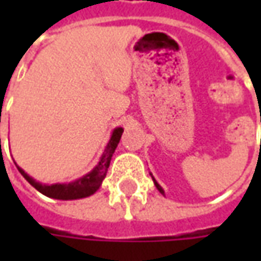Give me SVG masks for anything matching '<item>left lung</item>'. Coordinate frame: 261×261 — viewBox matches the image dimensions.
Segmentation results:
<instances>
[{
    "mask_svg": "<svg viewBox=\"0 0 261 261\" xmlns=\"http://www.w3.org/2000/svg\"><path fill=\"white\" fill-rule=\"evenodd\" d=\"M152 179H153V177H152ZM153 183H155V186H156V189H158L159 192H161V193H164V190H162V187L159 186V185H158V183H156V181L153 180Z\"/></svg>",
    "mask_w": 261,
    "mask_h": 261,
    "instance_id": "left-lung-1",
    "label": "left lung"
}]
</instances>
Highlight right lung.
Returning a JSON list of instances; mask_svg holds the SVG:
<instances>
[{
	"instance_id": "obj_1",
	"label": "right lung",
	"mask_w": 261,
	"mask_h": 261,
	"mask_svg": "<svg viewBox=\"0 0 261 261\" xmlns=\"http://www.w3.org/2000/svg\"><path fill=\"white\" fill-rule=\"evenodd\" d=\"M121 134H123V128L121 127L116 128L113 131V134H112V138L109 141L108 147H106L105 152H103L100 162L96 165V168L92 170L91 173H88L86 176L81 177L78 180L72 181V183H69V185H51V186L40 185V183L33 180L31 176L26 175L19 166H16V168L20 172V175L23 176L26 180L29 181L32 186L36 189L37 192H40L44 196L51 197V198H57V200H76V198H84V197L93 194L100 187V185H102L103 179L106 177V173H108L109 165H110V161H112V156H113L114 149H116L120 138H121Z\"/></svg>"
}]
</instances>
